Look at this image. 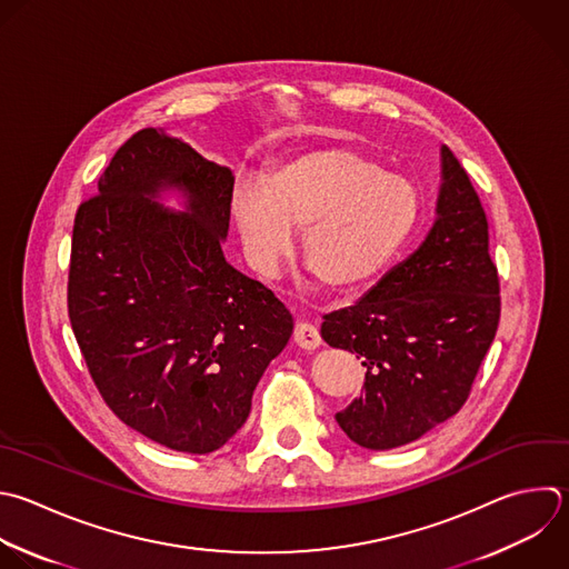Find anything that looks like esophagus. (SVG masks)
<instances>
[{"instance_id":"esophagus-1","label":"esophagus","mask_w":569,"mask_h":569,"mask_svg":"<svg viewBox=\"0 0 569 569\" xmlns=\"http://www.w3.org/2000/svg\"><path fill=\"white\" fill-rule=\"evenodd\" d=\"M293 342H296L300 349L311 351V349L320 347V331H318L313 325H309V322H300V325H296V329H293Z\"/></svg>"}]
</instances>
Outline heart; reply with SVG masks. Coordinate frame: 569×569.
I'll return each mask as SVG.
<instances>
[{"label":"heart","mask_w":569,"mask_h":569,"mask_svg":"<svg viewBox=\"0 0 569 569\" xmlns=\"http://www.w3.org/2000/svg\"><path fill=\"white\" fill-rule=\"evenodd\" d=\"M418 213L411 180L345 144L291 156L262 182L240 180L231 198L233 224L256 267L271 269L291 249L293 227H305V264L331 293L378 278L409 240Z\"/></svg>","instance_id":"obj_1"}]
</instances>
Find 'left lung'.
I'll return each instance as SVG.
<instances>
[{
  "label": "left lung",
  "instance_id": "8db88e82",
  "mask_svg": "<svg viewBox=\"0 0 569 569\" xmlns=\"http://www.w3.org/2000/svg\"><path fill=\"white\" fill-rule=\"evenodd\" d=\"M440 153L438 218L425 242L320 327L329 347L367 369L360 396L336 413L367 449L407 445L458 413L500 320L482 204L456 156Z\"/></svg>",
  "mask_w": 569,
  "mask_h": 569
}]
</instances>
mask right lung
Wrapping results in <instances>:
<instances>
[{"label":"right lung","mask_w":569,"mask_h":569,"mask_svg":"<svg viewBox=\"0 0 569 569\" xmlns=\"http://www.w3.org/2000/svg\"><path fill=\"white\" fill-rule=\"evenodd\" d=\"M233 173L158 129L131 136L78 209L69 318L109 409L153 442L220 449L291 338L287 307L222 253ZM188 196V213L154 202Z\"/></svg>","instance_id":"obj_1"}]
</instances>
